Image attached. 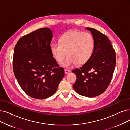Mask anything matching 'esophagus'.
<instances>
[{"label":"esophagus","mask_w":130,"mask_h":130,"mask_svg":"<svg viewBox=\"0 0 130 130\" xmlns=\"http://www.w3.org/2000/svg\"><path fill=\"white\" fill-rule=\"evenodd\" d=\"M64 71H65V73L66 74H68L69 73H70L71 71H70V70H64Z\"/></svg>","instance_id":"1"}]
</instances>
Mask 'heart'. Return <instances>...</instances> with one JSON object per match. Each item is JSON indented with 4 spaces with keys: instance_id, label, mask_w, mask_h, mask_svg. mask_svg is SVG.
Listing matches in <instances>:
<instances>
[{
    "instance_id": "obj_1",
    "label": "heart",
    "mask_w": 130,
    "mask_h": 130,
    "mask_svg": "<svg viewBox=\"0 0 130 130\" xmlns=\"http://www.w3.org/2000/svg\"><path fill=\"white\" fill-rule=\"evenodd\" d=\"M95 48V42L92 36L89 33L72 30L62 35L59 43H53L50 46V52L54 58L65 68L73 65H83L91 58Z\"/></svg>"
}]
</instances>
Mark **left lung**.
Returning <instances> with one entry per match:
<instances>
[{"label":"left lung","instance_id":"left-lung-1","mask_svg":"<svg viewBox=\"0 0 130 130\" xmlns=\"http://www.w3.org/2000/svg\"><path fill=\"white\" fill-rule=\"evenodd\" d=\"M95 42L93 54L80 69L72 71L76 75L73 87L82 96L94 97L103 93L111 80L116 64V56L109 39L93 28L87 27Z\"/></svg>","mask_w":130,"mask_h":130}]
</instances>
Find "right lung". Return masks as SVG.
<instances>
[{"instance_id":"obj_1","label":"right lung","mask_w":130,"mask_h":130,"mask_svg":"<svg viewBox=\"0 0 130 130\" xmlns=\"http://www.w3.org/2000/svg\"><path fill=\"white\" fill-rule=\"evenodd\" d=\"M53 35L49 28H41L21 38L14 49L16 80L28 95L38 99L53 95L65 75L50 52Z\"/></svg>"}]
</instances>
